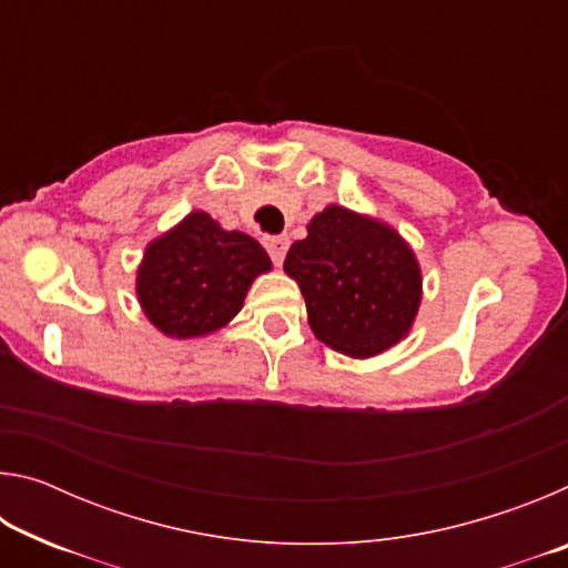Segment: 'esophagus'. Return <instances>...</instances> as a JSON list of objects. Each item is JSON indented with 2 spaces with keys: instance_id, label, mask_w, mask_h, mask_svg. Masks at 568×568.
I'll return each mask as SVG.
<instances>
[{
  "instance_id": "1",
  "label": "esophagus",
  "mask_w": 568,
  "mask_h": 568,
  "mask_svg": "<svg viewBox=\"0 0 568 568\" xmlns=\"http://www.w3.org/2000/svg\"><path fill=\"white\" fill-rule=\"evenodd\" d=\"M287 245H291V243H287V237H265V247H267V253H271L275 265L283 263V257L287 253Z\"/></svg>"
}]
</instances>
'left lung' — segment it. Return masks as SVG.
Masks as SVG:
<instances>
[{"label": "left lung", "mask_w": 568, "mask_h": 568, "mask_svg": "<svg viewBox=\"0 0 568 568\" xmlns=\"http://www.w3.org/2000/svg\"><path fill=\"white\" fill-rule=\"evenodd\" d=\"M315 338L351 358H373L416 321L423 277L410 245L390 225L328 205L285 255Z\"/></svg>", "instance_id": "1"}]
</instances>
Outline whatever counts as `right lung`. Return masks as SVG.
Segmentation results:
<instances>
[{
  "label": "right lung",
  "instance_id": "1",
  "mask_svg": "<svg viewBox=\"0 0 568 568\" xmlns=\"http://www.w3.org/2000/svg\"><path fill=\"white\" fill-rule=\"evenodd\" d=\"M271 267L255 237L223 230L195 210L145 247L138 301L160 333L178 341L203 338L235 318L250 285Z\"/></svg>",
  "mask_w": 568,
  "mask_h": 568
}]
</instances>
